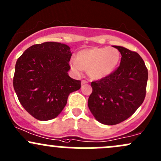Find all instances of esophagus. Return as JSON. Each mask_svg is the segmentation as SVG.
<instances>
[{"label":"esophagus","instance_id":"obj_1","mask_svg":"<svg viewBox=\"0 0 161 161\" xmlns=\"http://www.w3.org/2000/svg\"><path fill=\"white\" fill-rule=\"evenodd\" d=\"M87 81H86V80H83L82 81H81V85H85V84H87Z\"/></svg>","mask_w":161,"mask_h":161}]
</instances>
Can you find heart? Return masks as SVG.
Returning <instances> with one entry per match:
<instances>
[{
    "label": "heart",
    "instance_id": "heart-1",
    "mask_svg": "<svg viewBox=\"0 0 161 161\" xmlns=\"http://www.w3.org/2000/svg\"><path fill=\"white\" fill-rule=\"evenodd\" d=\"M120 51L114 47H91L81 50L77 58L70 60V66L75 73L85 70L94 80L104 78L113 73L120 61Z\"/></svg>",
    "mask_w": 161,
    "mask_h": 161
}]
</instances>
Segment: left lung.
<instances>
[{
	"instance_id": "1",
	"label": "left lung",
	"mask_w": 161,
	"mask_h": 161,
	"mask_svg": "<svg viewBox=\"0 0 161 161\" xmlns=\"http://www.w3.org/2000/svg\"><path fill=\"white\" fill-rule=\"evenodd\" d=\"M118 68L108 77L91 82L88 108L97 121L114 125L127 120L144 101L147 69L141 57L121 46Z\"/></svg>"
}]
</instances>
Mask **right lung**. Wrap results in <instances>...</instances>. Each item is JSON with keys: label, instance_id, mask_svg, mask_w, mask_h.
Listing matches in <instances>:
<instances>
[{"label": "right lung", "instance_id": "right-lung-1", "mask_svg": "<svg viewBox=\"0 0 161 161\" xmlns=\"http://www.w3.org/2000/svg\"><path fill=\"white\" fill-rule=\"evenodd\" d=\"M58 42L34 44L17 60L13 85L24 108L39 120L60 114L71 92L80 88V80L68 75L72 53Z\"/></svg>", "mask_w": 161, "mask_h": 161}]
</instances>
